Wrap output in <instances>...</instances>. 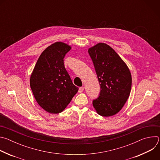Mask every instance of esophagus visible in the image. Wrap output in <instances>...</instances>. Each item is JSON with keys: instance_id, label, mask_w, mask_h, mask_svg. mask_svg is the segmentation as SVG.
Here are the masks:
<instances>
[{"instance_id": "esophagus-1", "label": "esophagus", "mask_w": 160, "mask_h": 160, "mask_svg": "<svg viewBox=\"0 0 160 160\" xmlns=\"http://www.w3.org/2000/svg\"><path fill=\"white\" fill-rule=\"evenodd\" d=\"M83 90H84V87H80L79 89H78V92H79V93H81V92H83Z\"/></svg>"}]
</instances>
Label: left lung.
Returning <instances> with one entry per match:
<instances>
[{
	"label": "left lung",
	"mask_w": 160,
	"mask_h": 160,
	"mask_svg": "<svg viewBox=\"0 0 160 160\" xmlns=\"http://www.w3.org/2000/svg\"><path fill=\"white\" fill-rule=\"evenodd\" d=\"M88 52L101 86L99 96L93 100V106L101 116L115 115L130 96V72L119 55L106 43H99Z\"/></svg>",
	"instance_id": "8db88e82"
}]
</instances>
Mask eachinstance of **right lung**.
<instances>
[{
	"mask_svg": "<svg viewBox=\"0 0 160 160\" xmlns=\"http://www.w3.org/2000/svg\"><path fill=\"white\" fill-rule=\"evenodd\" d=\"M71 49L61 42L51 45L40 54L31 75L30 83L35 99L48 112H61L78 90L64 64L63 59Z\"/></svg>",
	"mask_w": 160,
	"mask_h": 160,
	"instance_id": "1",
	"label": "right lung"
}]
</instances>
